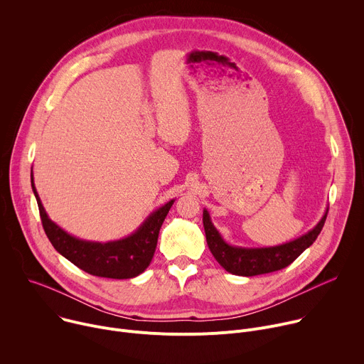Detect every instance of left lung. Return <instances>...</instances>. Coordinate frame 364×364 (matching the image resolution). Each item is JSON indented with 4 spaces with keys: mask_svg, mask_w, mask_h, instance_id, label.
<instances>
[{
    "mask_svg": "<svg viewBox=\"0 0 364 364\" xmlns=\"http://www.w3.org/2000/svg\"><path fill=\"white\" fill-rule=\"evenodd\" d=\"M327 213L328 209L317 226L308 233L291 242L271 247H240L226 243L213 226L207 210H203V226L210 252L228 272L239 277H255L275 272L291 265L306 247L316 242L317 236L323 230Z\"/></svg>",
    "mask_w": 364,
    "mask_h": 364,
    "instance_id": "8db88e82",
    "label": "left lung"
}]
</instances>
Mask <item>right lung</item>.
<instances>
[{"mask_svg": "<svg viewBox=\"0 0 364 364\" xmlns=\"http://www.w3.org/2000/svg\"><path fill=\"white\" fill-rule=\"evenodd\" d=\"M31 187L38 204L43 229L53 247L82 271L112 279H129L148 268L157 247L161 225L174 203V200H170L159 210L152 212L128 237L100 243L77 239L48 219L34 187L33 170Z\"/></svg>", "mask_w": 364, "mask_h": 364, "instance_id": "obj_1", "label": "right lung"}]
</instances>
